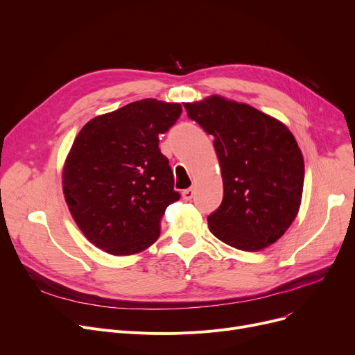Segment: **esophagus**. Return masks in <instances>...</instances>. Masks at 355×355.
<instances>
[{
    "label": "esophagus",
    "instance_id": "34e87169",
    "mask_svg": "<svg viewBox=\"0 0 355 355\" xmlns=\"http://www.w3.org/2000/svg\"><path fill=\"white\" fill-rule=\"evenodd\" d=\"M193 197H194V190L193 189H187V190L182 191V198L185 201H190Z\"/></svg>",
    "mask_w": 355,
    "mask_h": 355
}]
</instances>
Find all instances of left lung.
<instances>
[{
    "label": "left lung",
    "mask_w": 355,
    "mask_h": 355,
    "mask_svg": "<svg viewBox=\"0 0 355 355\" xmlns=\"http://www.w3.org/2000/svg\"><path fill=\"white\" fill-rule=\"evenodd\" d=\"M214 137L225 196L210 232L239 250L256 252L281 237L301 206L305 165L291 130L249 105L213 96L184 103Z\"/></svg>",
    "instance_id": "obj_1"
}]
</instances>
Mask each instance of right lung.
I'll return each mask as SVG.
<instances>
[{
    "label": "right lung",
    "instance_id": "add662e5",
    "mask_svg": "<svg viewBox=\"0 0 355 355\" xmlns=\"http://www.w3.org/2000/svg\"><path fill=\"white\" fill-rule=\"evenodd\" d=\"M181 112L178 103L132 102L93 118L74 139L63 193L76 225L99 249L134 254L159 237L166 207L180 200L159 135Z\"/></svg>",
    "mask_w": 355,
    "mask_h": 355
}]
</instances>
